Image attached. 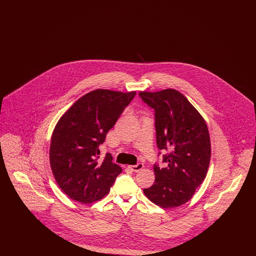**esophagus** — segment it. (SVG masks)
<instances>
[{
	"label": "esophagus",
	"instance_id": "obj_1",
	"mask_svg": "<svg viewBox=\"0 0 256 256\" xmlns=\"http://www.w3.org/2000/svg\"><path fill=\"white\" fill-rule=\"evenodd\" d=\"M128 168L134 172H139V170H142L144 168V164L143 163H138L136 165H132V166H128Z\"/></svg>",
	"mask_w": 256,
	"mask_h": 256
}]
</instances>
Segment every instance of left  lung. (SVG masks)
Segmentation results:
<instances>
[{
    "mask_svg": "<svg viewBox=\"0 0 256 256\" xmlns=\"http://www.w3.org/2000/svg\"><path fill=\"white\" fill-rule=\"evenodd\" d=\"M154 110L156 143L167 150L165 168L154 165L156 182L144 194L162 208L180 206L195 194L206 176L211 158L207 124L192 104L174 89L140 92Z\"/></svg>",
    "mask_w": 256,
    "mask_h": 256,
    "instance_id": "left-lung-1",
    "label": "left lung"
}]
</instances>
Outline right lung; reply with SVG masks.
Returning a JSON list of instances; mask_svg holds the SVG:
<instances>
[{"mask_svg": "<svg viewBox=\"0 0 256 256\" xmlns=\"http://www.w3.org/2000/svg\"><path fill=\"white\" fill-rule=\"evenodd\" d=\"M135 94L96 89L80 98L56 124L50 164L61 190L74 200L91 204L102 198L122 172L110 154L98 161V146Z\"/></svg>", "mask_w": 256, "mask_h": 256, "instance_id": "add662e5", "label": "right lung"}]
</instances>
